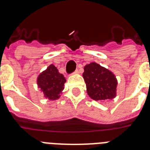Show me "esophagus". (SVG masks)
<instances>
[{"mask_svg": "<svg viewBox=\"0 0 150 150\" xmlns=\"http://www.w3.org/2000/svg\"><path fill=\"white\" fill-rule=\"evenodd\" d=\"M79 74V71H78V70H76V71L74 72V74Z\"/></svg>", "mask_w": 150, "mask_h": 150, "instance_id": "esophagus-1", "label": "esophagus"}]
</instances>
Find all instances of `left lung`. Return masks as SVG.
Segmentation results:
<instances>
[{
	"instance_id": "1",
	"label": "left lung",
	"mask_w": 150,
	"mask_h": 150,
	"mask_svg": "<svg viewBox=\"0 0 150 150\" xmlns=\"http://www.w3.org/2000/svg\"><path fill=\"white\" fill-rule=\"evenodd\" d=\"M83 76L87 94L91 99L103 101L116 98L118 82L112 71L96 62H91L84 67Z\"/></svg>"
}]
</instances>
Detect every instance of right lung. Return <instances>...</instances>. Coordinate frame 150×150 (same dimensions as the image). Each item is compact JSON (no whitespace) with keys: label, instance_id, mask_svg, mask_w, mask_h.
I'll use <instances>...</instances> for the list:
<instances>
[{"label":"right lung","instance_id":"1","mask_svg":"<svg viewBox=\"0 0 150 150\" xmlns=\"http://www.w3.org/2000/svg\"><path fill=\"white\" fill-rule=\"evenodd\" d=\"M65 83V77L52 64L41 72L37 79L38 88L43 91L45 98L50 100H55L60 98Z\"/></svg>","mask_w":150,"mask_h":150}]
</instances>
